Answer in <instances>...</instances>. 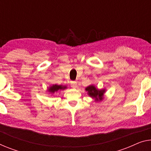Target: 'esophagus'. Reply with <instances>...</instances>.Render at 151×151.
Returning <instances> with one entry per match:
<instances>
[{"mask_svg":"<svg viewBox=\"0 0 151 151\" xmlns=\"http://www.w3.org/2000/svg\"><path fill=\"white\" fill-rule=\"evenodd\" d=\"M71 87L73 88H76L77 87V83L76 81H72L71 82Z\"/></svg>","mask_w":151,"mask_h":151,"instance_id":"34e87169","label":"esophagus"}]
</instances>
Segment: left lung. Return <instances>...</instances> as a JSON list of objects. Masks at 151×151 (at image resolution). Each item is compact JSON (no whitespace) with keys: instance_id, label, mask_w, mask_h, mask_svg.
I'll return each mask as SVG.
<instances>
[{"instance_id":"8db88e82","label":"left lung","mask_w":151,"mask_h":151,"mask_svg":"<svg viewBox=\"0 0 151 151\" xmlns=\"http://www.w3.org/2000/svg\"><path fill=\"white\" fill-rule=\"evenodd\" d=\"M85 90L87 91V93L90 97L95 99L96 101H102L103 100V96L105 93L106 90L103 89H98L94 86L93 85H91L87 87Z\"/></svg>"}]
</instances>
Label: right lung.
I'll return each mask as SVG.
<instances>
[{
	"instance_id": "add662e5",
	"label": "right lung",
	"mask_w": 151,
	"mask_h": 151,
	"mask_svg": "<svg viewBox=\"0 0 151 151\" xmlns=\"http://www.w3.org/2000/svg\"><path fill=\"white\" fill-rule=\"evenodd\" d=\"M66 88V86H62V85H53L52 86L49 87L48 88V91L51 93H53L55 92H58L59 90H64Z\"/></svg>"
}]
</instances>
